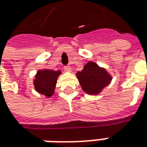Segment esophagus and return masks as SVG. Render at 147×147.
<instances>
[{
    "label": "esophagus",
    "mask_w": 147,
    "mask_h": 147,
    "mask_svg": "<svg viewBox=\"0 0 147 147\" xmlns=\"http://www.w3.org/2000/svg\"><path fill=\"white\" fill-rule=\"evenodd\" d=\"M64 70H65L66 71H71V67L70 66H65V67H64Z\"/></svg>",
    "instance_id": "34e87169"
}]
</instances>
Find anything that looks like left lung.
<instances>
[{
  "label": "left lung",
  "mask_w": 147,
  "mask_h": 147,
  "mask_svg": "<svg viewBox=\"0 0 147 147\" xmlns=\"http://www.w3.org/2000/svg\"><path fill=\"white\" fill-rule=\"evenodd\" d=\"M80 84L88 94L96 95L107 86L111 81V76L107 70L100 67L97 63L89 61L84 65L83 70L76 73Z\"/></svg>",
  "instance_id": "1"
}]
</instances>
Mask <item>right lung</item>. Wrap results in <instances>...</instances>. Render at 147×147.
Segmentation results:
<instances>
[{
  "mask_svg": "<svg viewBox=\"0 0 147 147\" xmlns=\"http://www.w3.org/2000/svg\"><path fill=\"white\" fill-rule=\"evenodd\" d=\"M60 74V71H55L49 69L39 70L33 81L35 89L47 98L51 97L54 93L57 80Z\"/></svg>",
  "mask_w": 147,
  "mask_h": 147,
  "instance_id": "1",
  "label": "right lung"
}]
</instances>
